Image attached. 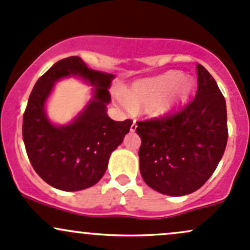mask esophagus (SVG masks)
Wrapping results in <instances>:
<instances>
[{
  "instance_id": "1",
  "label": "esophagus",
  "mask_w": 250,
  "mask_h": 250,
  "mask_svg": "<svg viewBox=\"0 0 250 250\" xmlns=\"http://www.w3.org/2000/svg\"><path fill=\"white\" fill-rule=\"evenodd\" d=\"M136 127H138V125H136V121L134 120L133 123H131V125H130V131H135Z\"/></svg>"
}]
</instances>
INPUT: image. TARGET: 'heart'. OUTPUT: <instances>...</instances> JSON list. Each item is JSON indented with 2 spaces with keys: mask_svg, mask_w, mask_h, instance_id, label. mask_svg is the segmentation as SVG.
Segmentation results:
<instances>
[{
  "mask_svg": "<svg viewBox=\"0 0 250 250\" xmlns=\"http://www.w3.org/2000/svg\"><path fill=\"white\" fill-rule=\"evenodd\" d=\"M193 91L190 79H183L180 72L164 73L135 83L125 94L122 103L127 106H148L152 112H168L188 100Z\"/></svg>",
  "mask_w": 250,
  "mask_h": 250,
  "instance_id": "1",
  "label": "heart"
}]
</instances>
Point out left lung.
<instances>
[{"mask_svg": "<svg viewBox=\"0 0 250 250\" xmlns=\"http://www.w3.org/2000/svg\"><path fill=\"white\" fill-rule=\"evenodd\" d=\"M196 97L175 112L139 121L140 172L153 190L185 196L215 172L228 141L227 105L213 77L198 64Z\"/></svg>", "mask_w": 250, "mask_h": 250, "instance_id": "8db88e82", "label": "left lung"}]
</instances>
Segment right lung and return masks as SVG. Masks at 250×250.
I'll use <instances>...</instances> for the list:
<instances>
[{"instance_id":"right-lung-1","label":"right lung","mask_w":250,"mask_h":250,"mask_svg":"<svg viewBox=\"0 0 250 250\" xmlns=\"http://www.w3.org/2000/svg\"><path fill=\"white\" fill-rule=\"evenodd\" d=\"M68 75H79L95 84L94 100L71 125L57 127L45 117L44 102L54 83ZM112 78L89 68L79 57H68L35 83L23 114L22 136L33 168L48 185L62 191L84 190L105 173L111 152L122 144L133 123L106 115Z\"/></svg>"}]
</instances>
